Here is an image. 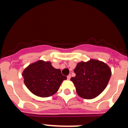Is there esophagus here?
<instances>
[{
	"mask_svg": "<svg viewBox=\"0 0 128 128\" xmlns=\"http://www.w3.org/2000/svg\"><path fill=\"white\" fill-rule=\"evenodd\" d=\"M70 78H71V75H70V74H69V75H68L67 76V80H69L70 79Z\"/></svg>",
	"mask_w": 128,
	"mask_h": 128,
	"instance_id": "obj_1",
	"label": "esophagus"
}]
</instances>
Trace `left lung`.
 <instances>
[{
    "label": "left lung",
    "instance_id": "left-lung-1",
    "mask_svg": "<svg viewBox=\"0 0 128 128\" xmlns=\"http://www.w3.org/2000/svg\"><path fill=\"white\" fill-rule=\"evenodd\" d=\"M76 76L70 79L81 98L91 99L99 96L108 84L112 72L106 63L96 60L78 63Z\"/></svg>",
    "mask_w": 128,
    "mask_h": 128
}]
</instances>
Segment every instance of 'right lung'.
I'll return each instance as SVG.
<instances>
[{"instance_id": "obj_1", "label": "right lung", "mask_w": 128, "mask_h": 128, "mask_svg": "<svg viewBox=\"0 0 128 128\" xmlns=\"http://www.w3.org/2000/svg\"><path fill=\"white\" fill-rule=\"evenodd\" d=\"M22 76L25 84L33 94L42 98L52 96L60 88L66 77L62 75L49 62L40 60L29 65L24 70Z\"/></svg>"}]
</instances>
